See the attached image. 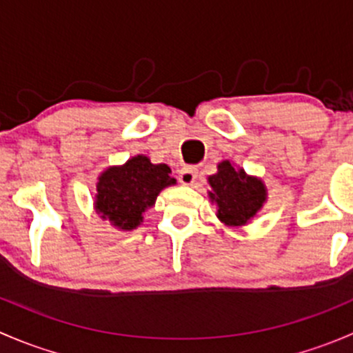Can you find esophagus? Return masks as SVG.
<instances>
[{
	"label": "esophagus",
	"mask_w": 353,
	"mask_h": 353,
	"mask_svg": "<svg viewBox=\"0 0 353 353\" xmlns=\"http://www.w3.org/2000/svg\"><path fill=\"white\" fill-rule=\"evenodd\" d=\"M196 177H198V170L194 169V167H183V169L179 170V181L181 184H184V186H191V184H194Z\"/></svg>",
	"instance_id": "34e87169"
}]
</instances>
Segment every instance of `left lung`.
Returning a JSON list of instances; mask_svg holds the SVG:
<instances>
[{
    "instance_id": "8db88e82",
    "label": "left lung",
    "mask_w": 353,
    "mask_h": 353,
    "mask_svg": "<svg viewBox=\"0 0 353 353\" xmlns=\"http://www.w3.org/2000/svg\"><path fill=\"white\" fill-rule=\"evenodd\" d=\"M210 201L216 205V219L227 227L248 225L268 199L261 177L249 176L243 167L222 160L216 172L208 176Z\"/></svg>"
}]
</instances>
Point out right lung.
<instances>
[{"mask_svg": "<svg viewBox=\"0 0 353 353\" xmlns=\"http://www.w3.org/2000/svg\"><path fill=\"white\" fill-rule=\"evenodd\" d=\"M170 167L152 163L147 155H134L123 165H110L97 177L94 210L121 232L134 230L143 213L155 205L160 191L174 186Z\"/></svg>", "mask_w": 353, "mask_h": 353, "instance_id": "1", "label": "right lung"}]
</instances>
